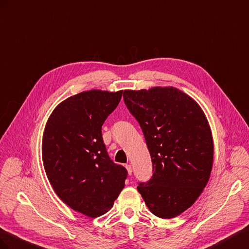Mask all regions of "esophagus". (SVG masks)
I'll use <instances>...</instances> for the list:
<instances>
[{
	"instance_id": "34e87169",
	"label": "esophagus",
	"mask_w": 249,
	"mask_h": 249,
	"mask_svg": "<svg viewBox=\"0 0 249 249\" xmlns=\"http://www.w3.org/2000/svg\"><path fill=\"white\" fill-rule=\"evenodd\" d=\"M125 167H126V169H127V172H128V174H129V175H131V174H132V168H131V165H126Z\"/></svg>"
}]
</instances>
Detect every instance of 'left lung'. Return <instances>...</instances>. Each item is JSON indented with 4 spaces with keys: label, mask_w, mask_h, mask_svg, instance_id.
<instances>
[{
    "label": "left lung",
    "mask_w": 249,
    "mask_h": 249,
    "mask_svg": "<svg viewBox=\"0 0 249 249\" xmlns=\"http://www.w3.org/2000/svg\"><path fill=\"white\" fill-rule=\"evenodd\" d=\"M124 102L137 119L151 155L153 174L138 191L152 214L180 215L202 193L214 159L212 131L204 112L175 88L124 90Z\"/></svg>",
    "instance_id": "1"
}]
</instances>
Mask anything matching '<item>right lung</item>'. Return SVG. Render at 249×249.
Wrapping results in <instances>:
<instances>
[{
  "label": "right lung",
  "mask_w": 249,
  "mask_h": 249,
  "mask_svg": "<svg viewBox=\"0 0 249 249\" xmlns=\"http://www.w3.org/2000/svg\"><path fill=\"white\" fill-rule=\"evenodd\" d=\"M122 93L91 89L66 99L48 119L42 137V161L55 193L90 218L107 213L125 186L127 170L110 160L101 131Z\"/></svg>",
  "instance_id": "1"
}]
</instances>
